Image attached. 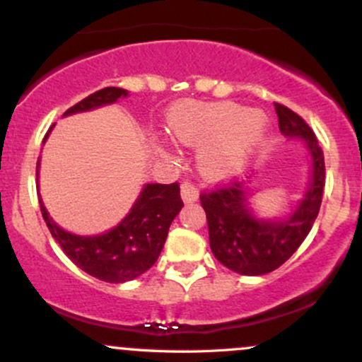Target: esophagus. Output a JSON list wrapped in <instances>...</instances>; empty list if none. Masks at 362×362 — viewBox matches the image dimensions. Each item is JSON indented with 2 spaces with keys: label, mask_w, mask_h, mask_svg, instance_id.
Wrapping results in <instances>:
<instances>
[{
  "label": "esophagus",
  "mask_w": 362,
  "mask_h": 362,
  "mask_svg": "<svg viewBox=\"0 0 362 362\" xmlns=\"http://www.w3.org/2000/svg\"><path fill=\"white\" fill-rule=\"evenodd\" d=\"M180 192H182V199L187 203H192L198 199V189H196V185L192 184V182H184L180 187Z\"/></svg>",
  "instance_id": "esophagus-1"
}]
</instances>
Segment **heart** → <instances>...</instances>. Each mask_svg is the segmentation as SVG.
<instances>
[{"mask_svg": "<svg viewBox=\"0 0 362 362\" xmlns=\"http://www.w3.org/2000/svg\"><path fill=\"white\" fill-rule=\"evenodd\" d=\"M170 129L187 147L203 145L199 170L206 178L222 180L242 170L259 147L266 119L235 103H182L171 112Z\"/></svg>", "mask_w": 362, "mask_h": 362, "instance_id": "b5f03b06", "label": "heart"}]
</instances>
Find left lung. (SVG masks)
<instances>
[{"label": "left lung", "mask_w": 362, "mask_h": 362, "mask_svg": "<svg viewBox=\"0 0 362 362\" xmlns=\"http://www.w3.org/2000/svg\"><path fill=\"white\" fill-rule=\"evenodd\" d=\"M275 110L280 131L286 136H301L312 154V182L298 210L286 221H259L247 208L245 187L236 180L199 194L211 252L226 268L240 275H264L280 268L308 236L322 203L326 166L315 133L291 108L275 103Z\"/></svg>", "instance_id": "1"}]
</instances>
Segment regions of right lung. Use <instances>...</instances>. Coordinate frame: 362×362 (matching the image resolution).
I'll list each match as a JSON object with an SVG mask.
<instances>
[{"mask_svg": "<svg viewBox=\"0 0 362 362\" xmlns=\"http://www.w3.org/2000/svg\"><path fill=\"white\" fill-rule=\"evenodd\" d=\"M124 96H127L126 89L105 87L73 105L64 115L93 110ZM182 206L184 202L180 198L178 182L147 184L131 214L117 228L105 235L76 236L61 229L49 217L40 199L43 221L47 222L50 235L59 243L64 254L90 276L110 284L136 279L154 266L166 242L170 224Z\"/></svg>", "mask_w": 362, "mask_h": 362, "instance_id": "1", "label": "right lung"}]
</instances>
